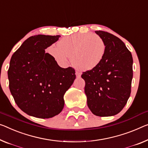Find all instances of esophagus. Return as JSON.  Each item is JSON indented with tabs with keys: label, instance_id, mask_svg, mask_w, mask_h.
I'll return each mask as SVG.
<instances>
[{
	"label": "esophagus",
	"instance_id": "34e87169",
	"mask_svg": "<svg viewBox=\"0 0 148 148\" xmlns=\"http://www.w3.org/2000/svg\"><path fill=\"white\" fill-rule=\"evenodd\" d=\"M75 75H76V76L77 77H81V73L79 72H78V71H76L75 72Z\"/></svg>",
	"mask_w": 148,
	"mask_h": 148
}]
</instances>
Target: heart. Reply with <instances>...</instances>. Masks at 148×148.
<instances>
[{
  "label": "heart",
  "mask_w": 148,
  "mask_h": 148,
  "mask_svg": "<svg viewBox=\"0 0 148 148\" xmlns=\"http://www.w3.org/2000/svg\"><path fill=\"white\" fill-rule=\"evenodd\" d=\"M106 45L99 36L92 33L78 34L62 38L58 47L51 46L49 51L61 65L71 58L72 65L77 69L86 71L95 69L103 61L106 53Z\"/></svg>",
  "instance_id": "1"
}]
</instances>
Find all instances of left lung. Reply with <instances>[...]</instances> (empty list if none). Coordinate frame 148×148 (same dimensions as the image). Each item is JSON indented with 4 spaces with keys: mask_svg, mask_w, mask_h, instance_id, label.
<instances>
[{
    "mask_svg": "<svg viewBox=\"0 0 148 148\" xmlns=\"http://www.w3.org/2000/svg\"><path fill=\"white\" fill-rule=\"evenodd\" d=\"M106 45L103 61L95 69L83 72L87 105L95 115L117 114L130 96L133 59L124 43L107 32L95 31Z\"/></svg>",
    "mask_w": 148,
    "mask_h": 148,
    "instance_id": "8db88e82",
    "label": "left lung"
}]
</instances>
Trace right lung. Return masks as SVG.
I'll list each match as a JSON object with an SVG mask.
<instances>
[{
	"mask_svg": "<svg viewBox=\"0 0 148 148\" xmlns=\"http://www.w3.org/2000/svg\"><path fill=\"white\" fill-rule=\"evenodd\" d=\"M60 36L36 35L28 38L11 58L9 88L21 110L40 119L60 114L64 96L76 78L73 68L60 67L45 49Z\"/></svg>",
	"mask_w": 148,
	"mask_h": 148,
	"instance_id": "1",
	"label": "right lung"
}]
</instances>
